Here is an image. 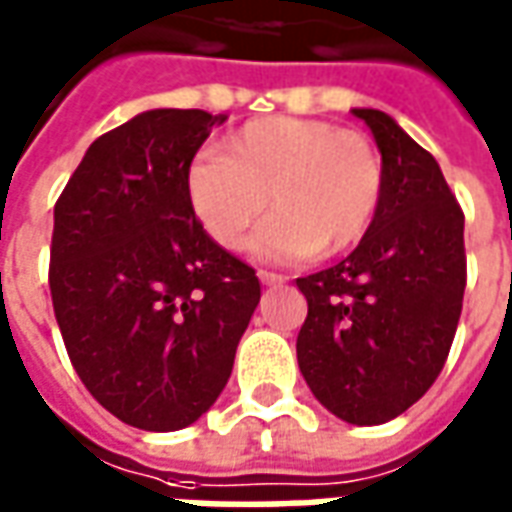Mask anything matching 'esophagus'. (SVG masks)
<instances>
[{
  "instance_id": "34e87169",
  "label": "esophagus",
  "mask_w": 512,
  "mask_h": 512,
  "mask_svg": "<svg viewBox=\"0 0 512 512\" xmlns=\"http://www.w3.org/2000/svg\"><path fill=\"white\" fill-rule=\"evenodd\" d=\"M257 277H260V283L263 285H283L285 277L283 274H277V271H257Z\"/></svg>"
}]
</instances>
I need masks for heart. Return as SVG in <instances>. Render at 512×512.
Listing matches in <instances>:
<instances>
[{"mask_svg":"<svg viewBox=\"0 0 512 512\" xmlns=\"http://www.w3.org/2000/svg\"><path fill=\"white\" fill-rule=\"evenodd\" d=\"M384 193L375 145L353 128L308 117H260L227 139V156L201 154L187 170L190 207L212 241L241 249L271 207L252 252L263 260L333 257L373 229Z\"/></svg>","mask_w":512,"mask_h":512,"instance_id":"heart-1","label":"heart"}]
</instances>
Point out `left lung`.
Returning <instances> with one entry per match:
<instances>
[{
  "label": "left lung",
  "mask_w": 512,
  "mask_h": 512,
  "mask_svg": "<svg viewBox=\"0 0 512 512\" xmlns=\"http://www.w3.org/2000/svg\"><path fill=\"white\" fill-rule=\"evenodd\" d=\"M384 165L373 229L342 263L297 280L305 384L353 426L403 415L437 381L465 294V215L437 159L389 114L353 109Z\"/></svg>",
  "instance_id": "left-lung-1"
}]
</instances>
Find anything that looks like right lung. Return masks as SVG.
<instances>
[{"instance_id": "right-lung-1", "label": "right lung", "mask_w": 512, "mask_h": 512, "mask_svg": "<svg viewBox=\"0 0 512 512\" xmlns=\"http://www.w3.org/2000/svg\"><path fill=\"white\" fill-rule=\"evenodd\" d=\"M224 114L142 111L97 137L55 201L50 294L103 409L145 431L196 423L260 302L252 266L204 232L187 170Z\"/></svg>"}]
</instances>
